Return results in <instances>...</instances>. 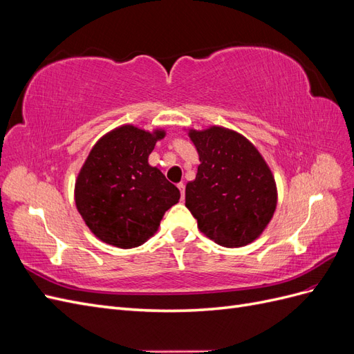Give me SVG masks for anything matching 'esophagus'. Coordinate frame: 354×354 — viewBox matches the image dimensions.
<instances>
[{
	"mask_svg": "<svg viewBox=\"0 0 354 354\" xmlns=\"http://www.w3.org/2000/svg\"><path fill=\"white\" fill-rule=\"evenodd\" d=\"M177 187L180 189V194H181V201H185V185L183 183H178Z\"/></svg>",
	"mask_w": 354,
	"mask_h": 354,
	"instance_id": "obj_1",
	"label": "esophagus"
}]
</instances>
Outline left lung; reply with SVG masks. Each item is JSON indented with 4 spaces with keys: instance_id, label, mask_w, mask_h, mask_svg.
Listing matches in <instances>:
<instances>
[{
    "instance_id": "8db88e82",
    "label": "left lung",
    "mask_w": 354,
    "mask_h": 354,
    "mask_svg": "<svg viewBox=\"0 0 354 354\" xmlns=\"http://www.w3.org/2000/svg\"><path fill=\"white\" fill-rule=\"evenodd\" d=\"M199 165L186 185V207L207 238L226 248L259 239L273 218L277 187L269 164L248 138L223 125L187 128Z\"/></svg>"
}]
</instances>
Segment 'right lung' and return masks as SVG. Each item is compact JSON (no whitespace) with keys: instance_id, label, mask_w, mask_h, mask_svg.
Segmentation results:
<instances>
[{"instance_id":"obj_1","label":"right lung","mask_w":354,"mask_h":354,"mask_svg":"<svg viewBox=\"0 0 354 354\" xmlns=\"http://www.w3.org/2000/svg\"><path fill=\"white\" fill-rule=\"evenodd\" d=\"M164 128L124 124L102 136L75 180V205L90 232L116 248H136L158 232L180 190L149 164Z\"/></svg>"}]
</instances>
